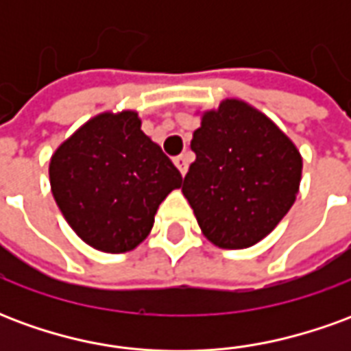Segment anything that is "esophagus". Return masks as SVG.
<instances>
[{"mask_svg": "<svg viewBox=\"0 0 351 351\" xmlns=\"http://www.w3.org/2000/svg\"><path fill=\"white\" fill-rule=\"evenodd\" d=\"M175 165L178 167V171L182 173V176L188 173V165H190V158L186 156V154H182V156H178V158H175Z\"/></svg>", "mask_w": 351, "mask_h": 351, "instance_id": "obj_1", "label": "esophagus"}]
</instances>
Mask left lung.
<instances>
[{
    "instance_id": "obj_1",
    "label": "left lung",
    "mask_w": 351,
    "mask_h": 351,
    "mask_svg": "<svg viewBox=\"0 0 351 351\" xmlns=\"http://www.w3.org/2000/svg\"><path fill=\"white\" fill-rule=\"evenodd\" d=\"M195 161L182 193L203 235L220 248L259 243L278 226L301 182L299 150L274 123L239 99L201 118L191 138Z\"/></svg>"
}]
</instances>
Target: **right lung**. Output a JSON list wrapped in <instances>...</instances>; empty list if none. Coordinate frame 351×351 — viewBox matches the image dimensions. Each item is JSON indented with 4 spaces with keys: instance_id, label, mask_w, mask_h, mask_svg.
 <instances>
[{
    "instance_id": "obj_1",
    "label": "right lung",
    "mask_w": 351,
    "mask_h": 351,
    "mask_svg": "<svg viewBox=\"0 0 351 351\" xmlns=\"http://www.w3.org/2000/svg\"><path fill=\"white\" fill-rule=\"evenodd\" d=\"M50 188L73 231L108 254L133 250L154 226L161 201L182 175L152 138L137 112L92 118L50 160Z\"/></svg>"
}]
</instances>
